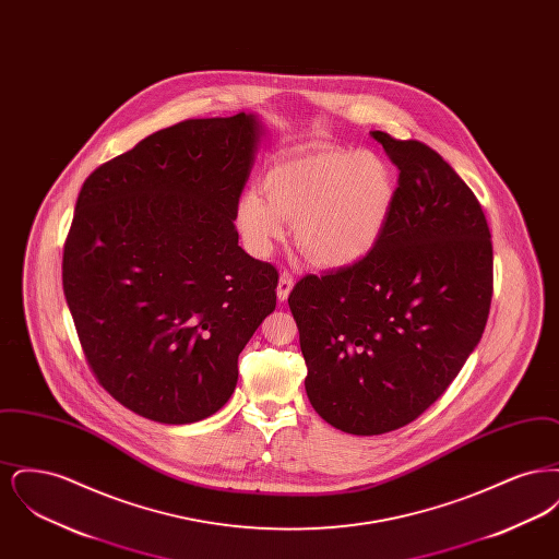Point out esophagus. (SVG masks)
I'll list each match as a JSON object with an SVG mask.
<instances>
[{"label": "esophagus", "instance_id": "1", "mask_svg": "<svg viewBox=\"0 0 559 559\" xmlns=\"http://www.w3.org/2000/svg\"><path fill=\"white\" fill-rule=\"evenodd\" d=\"M293 289V274L289 270H285V272H281V278H278V287H276V295H278V299L281 301H287V297H289V293Z\"/></svg>", "mask_w": 559, "mask_h": 559}]
</instances>
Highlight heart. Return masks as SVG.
<instances>
[{"label":"heart","instance_id":"heart-1","mask_svg":"<svg viewBox=\"0 0 559 559\" xmlns=\"http://www.w3.org/2000/svg\"><path fill=\"white\" fill-rule=\"evenodd\" d=\"M264 194L247 190L237 203L245 245L266 255L295 222L299 249L320 266L365 260L381 239L394 207L396 182L388 163L371 151L317 148L274 163Z\"/></svg>","mask_w":559,"mask_h":559}]
</instances>
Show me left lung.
<instances>
[{
    "label": "left lung",
    "mask_w": 559,
    "mask_h": 559,
    "mask_svg": "<svg viewBox=\"0 0 559 559\" xmlns=\"http://www.w3.org/2000/svg\"><path fill=\"white\" fill-rule=\"evenodd\" d=\"M371 138L400 171L381 239L289 295L310 404L354 436L426 413L478 346L492 299V240L472 188L424 142Z\"/></svg>",
    "instance_id": "left-lung-1"
}]
</instances>
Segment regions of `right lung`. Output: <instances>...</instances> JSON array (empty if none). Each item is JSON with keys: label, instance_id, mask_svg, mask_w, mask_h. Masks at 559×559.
Listing matches in <instances>:
<instances>
[{"label": "right lung", "instance_id": "obj_1", "mask_svg": "<svg viewBox=\"0 0 559 559\" xmlns=\"http://www.w3.org/2000/svg\"><path fill=\"white\" fill-rule=\"evenodd\" d=\"M258 138L253 115L187 119L81 187L64 297L96 381L151 421L217 413L242 347L276 308L278 270L247 255L235 228Z\"/></svg>", "mask_w": 559, "mask_h": 559}]
</instances>
